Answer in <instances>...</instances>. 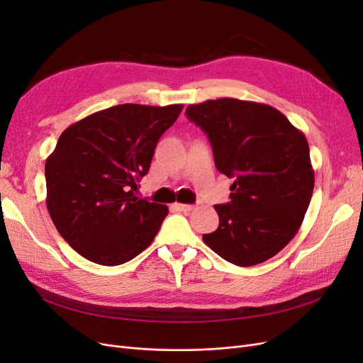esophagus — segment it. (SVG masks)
<instances>
[{
	"label": "esophagus",
	"mask_w": 363,
	"mask_h": 363,
	"mask_svg": "<svg viewBox=\"0 0 363 363\" xmlns=\"http://www.w3.org/2000/svg\"><path fill=\"white\" fill-rule=\"evenodd\" d=\"M175 208H177V211H180V212L188 213V212L194 211L195 206L194 204H180V203H177V204H175Z\"/></svg>",
	"instance_id": "obj_1"
}]
</instances>
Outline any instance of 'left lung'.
Here are the masks:
<instances>
[{
  "label": "left lung",
  "instance_id": "left-lung-1",
  "mask_svg": "<svg viewBox=\"0 0 363 363\" xmlns=\"http://www.w3.org/2000/svg\"><path fill=\"white\" fill-rule=\"evenodd\" d=\"M186 116L207 135L216 169L235 179L230 203L216 204L219 225L204 244L238 267L276 256L298 232L315 174L309 144L268 104L219 98L191 104Z\"/></svg>",
  "mask_w": 363,
  "mask_h": 363
}]
</instances>
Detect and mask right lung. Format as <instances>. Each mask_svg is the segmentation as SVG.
<instances>
[{
	"label": "right lung",
	"instance_id": "1",
	"mask_svg": "<svg viewBox=\"0 0 363 363\" xmlns=\"http://www.w3.org/2000/svg\"><path fill=\"white\" fill-rule=\"evenodd\" d=\"M183 104H119L77 121L45 163L47 207L62 238L84 259L115 267L156 238L168 207L135 195L160 136Z\"/></svg>",
	"mask_w": 363,
	"mask_h": 363
}]
</instances>
